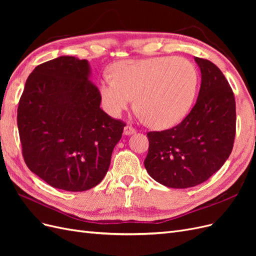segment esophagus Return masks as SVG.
<instances>
[{
    "instance_id": "esophagus-1",
    "label": "esophagus",
    "mask_w": 256,
    "mask_h": 256,
    "mask_svg": "<svg viewBox=\"0 0 256 256\" xmlns=\"http://www.w3.org/2000/svg\"><path fill=\"white\" fill-rule=\"evenodd\" d=\"M134 134H136V130L131 126H126L125 128H124V134L125 136H131Z\"/></svg>"
}]
</instances>
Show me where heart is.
I'll use <instances>...</instances> for the list:
<instances>
[{
	"instance_id": "heart-1",
	"label": "heart",
	"mask_w": 256,
	"mask_h": 256,
	"mask_svg": "<svg viewBox=\"0 0 256 256\" xmlns=\"http://www.w3.org/2000/svg\"><path fill=\"white\" fill-rule=\"evenodd\" d=\"M111 76L99 81L104 110L118 118L134 102L154 128L166 129L188 114L194 100L198 74L191 60L182 56H154L116 62Z\"/></svg>"
}]
</instances>
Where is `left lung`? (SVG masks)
Segmentation results:
<instances>
[{
  "mask_svg": "<svg viewBox=\"0 0 256 256\" xmlns=\"http://www.w3.org/2000/svg\"><path fill=\"white\" fill-rule=\"evenodd\" d=\"M202 82L196 104L177 126L147 134V173L168 188L184 189L206 182L228 160L236 134L234 92L210 60L194 58Z\"/></svg>",
  "mask_w": 256,
  "mask_h": 256,
  "instance_id": "obj_1",
  "label": "left lung"
}]
</instances>
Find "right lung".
Returning a JSON list of instances; mask_svg holds the SVG:
<instances>
[{
  "instance_id": "1",
  "label": "right lung",
  "mask_w": 256,
  "mask_h": 256,
  "mask_svg": "<svg viewBox=\"0 0 256 256\" xmlns=\"http://www.w3.org/2000/svg\"><path fill=\"white\" fill-rule=\"evenodd\" d=\"M86 60L64 56L28 76L18 106V130L28 168L54 188H94L110 166L126 125L100 108Z\"/></svg>"
}]
</instances>
